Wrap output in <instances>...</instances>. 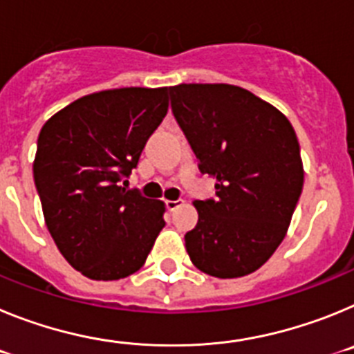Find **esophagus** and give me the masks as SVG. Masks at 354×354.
Masks as SVG:
<instances>
[{"label":"esophagus","instance_id":"obj_1","mask_svg":"<svg viewBox=\"0 0 354 354\" xmlns=\"http://www.w3.org/2000/svg\"><path fill=\"white\" fill-rule=\"evenodd\" d=\"M183 205V200H167V209L168 211H175V209H179Z\"/></svg>","mask_w":354,"mask_h":354}]
</instances>
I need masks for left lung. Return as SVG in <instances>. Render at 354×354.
<instances>
[{
	"label": "left lung",
	"instance_id": "obj_1",
	"mask_svg": "<svg viewBox=\"0 0 354 354\" xmlns=\"http://www.w3.org/2000/svg\"><path fill=\"white\" fill-rule=\"evenodd\" d=\"M168 92L200 171L216 179V198L195 202L187 255L216 278L253 273L283 241L301 195L296 133L286 115L241 86L183 83Z\"/></svg>",
	"mask_w": 354,
	"mask_h": 354
}]
</instances>
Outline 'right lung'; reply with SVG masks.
Instances as JSON below:
<instances>
[{"label":"right lung","mask_w":354,"mask_h":354,"mask_svg":"<svg viewBox=\"0 0 354 354\" xmlns=\"http://www.w3.org/2000/svg\"><path fill=\"white\" fill-rule=\"evenodd\" d=\"M168 88L90 93L40 129L33 179L46 225L65 261L92 280H120L145 264L165 227V204L126 189Z\"/></svg>","instance_id":"1"}]
</instances>
